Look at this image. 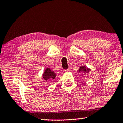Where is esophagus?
<instances>
[{
	"instance_id": "esophagus-1",
	"label": "esophagus",
	"mask_w": 123,
	"mask_h": 123,
	"mask_svg": "<svg viewBox=\"0 0 123 123\" xmlns=\"http://www.w3.org/2000/svg\"><path fill=\"white\" fill-rule=\"evenodd\" d=\"M69 71H70V69H65V70H64V72H65V73L69 72Z\"/></svg>"
}]
</instances>
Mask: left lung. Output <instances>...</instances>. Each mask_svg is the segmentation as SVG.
Wrapping results in <instances>:
<instances>
[{
	"instance_id": "left-lung-1",
	"label": "left lung",
	"mask_w": 123,
	"mask_h": 123,
	"mask_svg": "<svg viewBox=\"0 0 123 123\" xmlns=\"http://www.w3.org/2000/svg\"><path fill=\"white\" fill-rule=\"evenodd\" d=\"M89 71H90V69H89L88 68H86L84 67V66H82V67L80 68L79 70H78V72L79 73H85V72H88Z\"/></svg>"
}]
</instances>
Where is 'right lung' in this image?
<instances>
[{
	"instance_id": "add662e5",
	"label": "right lung",
	"mask_w": 123,
	"mask_h": 123,
	"mask_svg": "<svg viewBox=\"0 0 123 123\" xmlns=\"http://www.w3.org/2000/svg\"><path fill=\"white\" fill-rule=\"evenodd\" d=\"M43 75V78L45 79V80L50 81V82H53L56 76L55 73L52 72L48 68L45 70Z\"/></svg>"
}]
</instances>
